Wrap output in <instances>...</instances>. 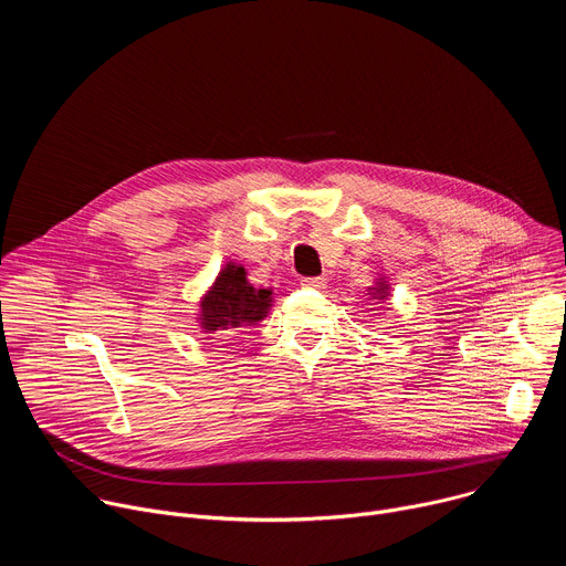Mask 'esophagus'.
<instances>
[{"label": "esophagus", "instance_id": "34e87169", "mask_svg": "<svg viewBox=\"0 0 566 566\" xmlns=\"http://www.w3.org/2000/svg\"><path fill=\"white\" fill-rule=\"evenodd\" d=\"M302 286H304V289H325V286H327V280H325V277H304V280H302Z\"/></svg>", "mask_w": 566, "mask_h": 566}]
</instances>
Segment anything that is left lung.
<instances>
[{
  "instance_id": "1",
  "label": "left lung",
  "mask_w": 566,
  "mask_h": 566,
  "mask_svg": "<svg viewBox=\"0 0 566 566\" xmlns=\"http://www.w3.org/2000/svg\"><path fill=\"white\" fill-rule=\"evenodd\" d=\"M385 289H387V286H382V284H380V286H376V293L380 295V293H385ZM376 293H374V295H376ZM380 297H382V295H380Z\"/></svg>"
}]
</instances>
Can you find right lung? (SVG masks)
I'll return each instance as SVG.
<instances>
[{
    "label": "right lung",
    "instance_id": "right-lung-1",
    "mask_svg": "<svg viewBox=\"0 0 566 566\" xmlns=\"http://www.w3.org/2000/svg\"><path fill=\"white\" fill-rule=\"evenodd\" d=\"M271 306V291L255 289L247 280V271L228 264L212 291L201 302V327L219 338L232 336L239 327L258 325Z\"/></svg>",
    "mask_w": 566,
    "mask_h": 566
}]
</instances>
